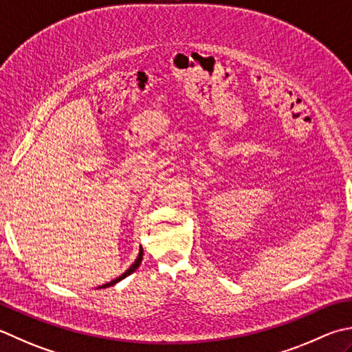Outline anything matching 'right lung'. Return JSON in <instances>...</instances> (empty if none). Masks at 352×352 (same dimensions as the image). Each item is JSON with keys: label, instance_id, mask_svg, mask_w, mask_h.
<instances>
[{"label": "right lung", "instance_id": "obj_1", "mask_svg": "<svg viewBox=\"0 0 352 352\" xmlns=\"http://www.w3.org/2000/svg\"><path fill=\"white\" fill-rule=\"evenodd\" d=\"M142 259H143V249H142V245H140V252H139V256H137V259H135V263L131 265L128 270L122 274V276H119V278H116L114 280H111V282H108V284H103V285H100V287H98V288H107V287H111V285H114V284H117V282L119 280H122V279H125L128 274H131L133 272H135L137 268H139V265H140V263H142Z\"/></svg>", "mask_w": 352, "mask_h": 352}]
</instances>
